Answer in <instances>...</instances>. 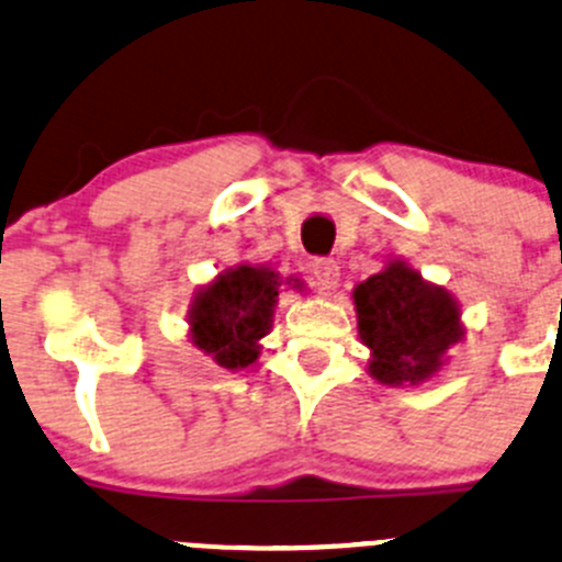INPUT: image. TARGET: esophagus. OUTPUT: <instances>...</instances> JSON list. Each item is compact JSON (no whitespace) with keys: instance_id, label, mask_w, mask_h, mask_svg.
<instances>
[{"instance_id":"34e87169","label":"esophagus","mask_w":562,"mask_h":562,"mask_svg":"<svg viewBox=\"0 0 562 562\" xmlns=\"http://www.w3.org/2000/svg\"><path fill=\"white\" fill-rule=\"evenodd\" d=\"M313 277L315 282H318L321 291H331V288L337 285V280H340V266H337V260L331 258H318L313 260Z\"/></svg>"}]
</instances>
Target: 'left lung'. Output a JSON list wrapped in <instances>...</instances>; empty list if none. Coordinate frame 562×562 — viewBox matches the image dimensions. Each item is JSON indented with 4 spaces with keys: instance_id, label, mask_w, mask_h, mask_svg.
<instances>
[{
    "instance_id": "left-lung-1",
    "label": "left lung",
    "mask_w": 562,
    "mask_h": 562,
    "mask_svg": "<svg viewBox=\"0 0 562 562\" xmlns=\"http://www.w3.org/2000/svg\"><path fill=\"white\" fill-rule=\"evenodd\" d=\"M353 304L359 337L370 348V375L381 384L431 379L445 351L464 337L456 299L403 260L357 285Z\"/></svg>"
}]
</instances>
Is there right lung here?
Returning a JSON list of instances; mask_svg holds the SVG:
<instances>
[{
	"label": "right lung",
	"mask_w": 562,
	"mask_h": 562,
	"mask_svg": "<svg viewBox=\"0 0 562 562\" xmlns=\"http://www.w3.org/2000/svg\"><path fill=\"white\" fill-rule=\"evenodd\" d=\"M280 285L282 277L266 266H236L216 277L194 296L189 313L194 346L220 368L252 364L260 353L258 340L271 329Z\"/></svg>",
	"instance_id": "right-lung-1"
}]
</instances>
